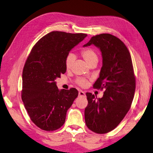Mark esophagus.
I'll list each match as a JSON object with an SVG mask.
<instances>
[{
    "mask_svg": "<svg viewBox=\"0 0 153 153\" xmlns=\"http://www.w3.org/2000/svg\"><path fill=\"white\" fill-rule=\"evenodd\" d=\"M78 94H79L80 96H85V93L82 91H80L79 92H78Z\"/></svg>",
    "mask_w": 153,
    "mask_h": 153,
    "instance_id": "34e87169",
    "label": "esophagus"
}]
</instances>
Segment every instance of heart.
Wrapping results in <instances>:
<instances>
[{
    "instance_id": "b5f03b06",
    "label": "heart",
    "mask_w": 153,
    "mask_h": 153,
    "mask_svg": "<svg viewBox=\"0 0 153 153\" xmlns=\"http://www.w3.org/2000/svg\"><path fill=\"white\" fill-rule=\"evenodd\" d=\"M82 56L84 58L85 62L89 65L90 64L97 62L98 61V54L96 52V51L92 48H86L82 52ZM74 55L72 53H69L66 58L65 60V66L66 69H71L74 61ZM77 84L82 87H84L87 84V82L84 79H78L76 80Z\"/></svg>"
}]
</instances>
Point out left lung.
<instances>
[{
    "instance_id": "8db88e82",
    "label": "left lung",
    "mask_w": 153,
    "mask_h": 153,
    "mask_svg": "<svg viewBox=\"0 0 153 153\" xmlns=\"http://www.w3.org/2000/svg\"><path fill=\"white\" fill-rule=\"evenodd\" d=\"M91 45L100 48L103 57L100 76L93 87L105 91L101 98L86 93L85 121L91 131L103 134L116 128L130 108L135 77L130 53L121 39L110 34H101L92 37L83 47Z\"/></svg>"
}]
</instances>
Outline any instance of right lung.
Here are the masks:
<instances>
[{
    "label": "right lung",
    "mask_w": 153,
    "mask_h": 153,
    "mask_svg": "<svg viewBox=\"0 0 153 153\" xmlns=\"http://www.w3.org/2000/svg\"><path fill=\"white\" fill-rule=\"evenodd\" d=\"M86 34L53 31L32 48L22 73V99L31 121L43 130L54 131L65 123L78 92L59 90L55 80L65 73V60Z\"/></svg>",
    "instance_id": "obj_1"
}]
</instances>
